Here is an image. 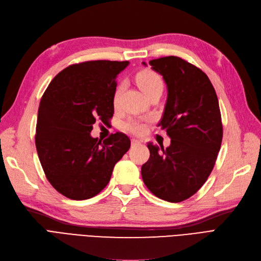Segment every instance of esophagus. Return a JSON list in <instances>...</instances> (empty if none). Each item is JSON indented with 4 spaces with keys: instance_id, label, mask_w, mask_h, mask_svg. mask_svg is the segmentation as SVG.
<instances>
[{
    "instance_id": "34e87169",
    "label": "esophagus",
    "mask_w": 261,
    "mask_h": 261,
    "mask_svg": "<svg viewBox=\"0 0 261 261\" xmlns=\"http://www.w3.org/2000/svg\"><path fill=\"white\" fill-rule=\"evenodd\" d=\"M139 144H141V141H140V140L132 139V145H133V147H136V145H139Z\"/></svg>"
}]
</instances>
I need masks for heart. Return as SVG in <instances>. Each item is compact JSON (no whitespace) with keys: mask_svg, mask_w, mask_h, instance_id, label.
Returning a JSON list of instances; mask_svg holds the SVG:
<instances>
[{"mask_svg":"<svg viewBox=\"0 0 261 261\" xmlns=\"http://www.w3.org/2000/svg\"><path fill=\"white\" fill-rule=\"evenodd\" d=\"M136 82L140 90L144 93L145 96L151 94L152 92L162 90L163 91V81L159 74H156L153 70H142L136 77ZM122 86H119L114 92L113 95V105L118 106L120 101L121 93H122ZM124 129H126L134 134H142L147 129V124L141 120H135L130 119L127 122H125L123 125Z\"/></svg>","mask_w":261,"mask_h":261,"instance_id":"1","label":"heart"}]
</instances>
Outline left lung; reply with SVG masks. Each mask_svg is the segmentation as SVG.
<instances>
[{"mask_svg": "<svg viewBox=\"0 0 261 261\" xmlns=\"http://www.w3.org/2000/svg\"><path fill=\"white\" fill-rule=\"evenodd\" d=\"M150 65L168 90L159 125L171 141L166 149L148 143L142 180L156 197L181 202L199 191L213 170L223 139L220 105L210 79L187 61L170 56L151 60Z\"/></svg>", "mask_w": 261, "mask_h": 261, "instance_id": "1", "label": "left lung"}]
</instances>
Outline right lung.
I'll return each mask as SVG.
<instances>
[{"label":"right lung","mask_w":261,"mask_h":261,"mask_svg":"<svg viewBox=\"0 0 261 261\" xmlns=\"http://www.w3.org/2000/svg\"><path fill=\"white\" fill-rule=\"evenodd\" d=\"M128 61H88L66 67L40 99L35 144L46 178L72 200L96 196L109 183L113 167L130 147L122 133L102 142L91 136L93 124L113 116L116 78Z\"/></svg>","instance_id":"1"}]
</instances>
